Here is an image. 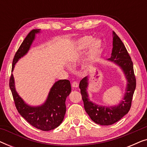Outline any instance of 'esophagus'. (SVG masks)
<instances>
[{"label":"esophagus","instance_id":"1","mask_svg":"<svg viewBox=\"0 0 147 147\" xmlns=\"http://www.w3.org/2000/svg\"><path fill=\"white\" fill-rule=\"evenodd\" d=\"M71 86H72V87H74V88H77V87H78V83L77 82H73L71 84Z\"/></svg>","mask_w":147,"mask_h":147}]
</instances>
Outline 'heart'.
I'll list each match as a JSON object with an SVG mask.
<instances>
[{
  "label": "heart",
  "instance_id": "heart-1",
  "mask_svg": "<svg viewBox=\"0 0 147 147\" xmlns=\"http://www.w3.org/2000/svg\"><path fill=\"white\" fill-rule=\"evenodd\" d=\"M93 37L91 36H85V37L80 39L78 43L77 49L79 51L86 49L90 44H91L88 52V61H92L96 59L102 51L101 42L98 40H96V41H94L92 42V41H93Z\"/></svg>",
  "mask_w": 147,
  "mask_h": 147
}]
</instances>
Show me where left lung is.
I'll return each mask as SVG.
<instances>
[{
	"label": "left lung",
	"instance_id": "1",
	"mask_svg": "<svg viewBox=\"0 0 147 147\" xmlns=\"http://www.w3.org/2000/svg\"><path fill=\"white\" fill-rule=\"evenodd\" d=\"M113 34V48L111 57L109 59L122 68L128 82L126 93L122 101L117 106H98L90 102L88 98L86 92L88 84V78H83L79 85L86 112L94 122L104 126L114 124L128 113L131 107L136 83L131 57L121 39L114 32Z\"/></svg>",
	"mask_w": 147,
	"mask_h": 147
}]
</instances>
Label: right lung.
I'll return each mask as SVG.
<instances>
[{"instance_id":"add662e5","label":"right lung","mask_w":147,"mask_h":147,"mask_svg":"<svg viewBox=\"0 0 147 147\" xmlns=\"http://www.w3.org/2000/svg\"><path fill=\"white\" fill-rule=\"evenodd\" d=\"M39 32V29L32 30L24 39L13 58L12 71L18 60L29 51L35 34ZM9 87L19 113L35 128L43 131H49L57 128L63 121L66 112L65 100L71 90L69 80H60L56 82L50 90L46 102L37 107L26 104L18 95L12 74L9 80Z\"/></svg>"}]
</instances>
